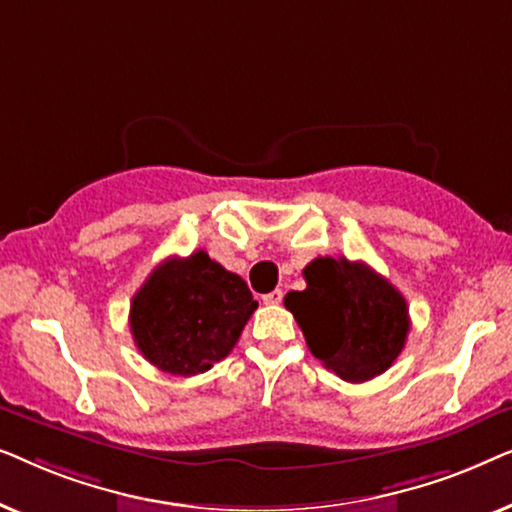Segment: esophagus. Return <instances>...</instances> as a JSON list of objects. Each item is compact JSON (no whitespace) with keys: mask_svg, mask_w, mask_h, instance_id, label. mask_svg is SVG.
<instances>
[{"mask_svg":"<svg viewBox=\"0 0 512 512\" xmlns=\"http://www.w3.org/2000/svg\"><path fill=\"white\" fill-rule=\"evenodd\" d=\"M282 298H284V293L279 291V289H275V291L265 293V296H263V303H265V305H279V303H282Z\"/></svg>","mask_w":512,"mask_h":512,"instance_id":"esophagus-1","label":"esophagus"}]
</instances>
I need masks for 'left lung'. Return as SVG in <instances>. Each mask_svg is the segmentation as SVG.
Listing matches in <instances>:
<instances>
[{
  "instance_id": "1",
  "label": "left lung",
  "mask_w": 512,
  "mask_h": 512,
  "mask_svg": "<svg viewBox=\"0 0 512 512\" xmlns=\"http://www.w3.org/2000/svg\"><path fill=\"white\" fill-rule=\"evenodd\" d=\"M305 291L286 293L307 347L345 382L382 375L403 352L408 303L396 286L361 261L314 258L303 270Z\"/></svg>"
}]
</instances>
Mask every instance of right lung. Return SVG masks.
Returning <instances> with one entry per match:
<instances>
[{"label": "right lung", "instance_id": "right-lung-1", "mask_svg": "<svg viewBox=\"0 0 512 512\" xmlns=\"http://www.w3.org/2000/svg\"><path fill=\"white\" fill-rule=\"evenodd\" d=\"M256 307L247 282L200 249L151 272L130 303V331L146 361L188 377L233 352Z\"/></svg>", "mask_w": 512, "mask_h": 512}]
</instances>
